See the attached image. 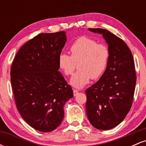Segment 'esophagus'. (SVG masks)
Segmentation results:
<instances>
[{
  "label": "esophagus",
  "instance_id": "esophagus-1",
  "mask_svg": "<svg viewBox=\"0 0 146 146\" xmlns=\"http://www.w3.org/2000/svg\"><path fill=\"white\" fill-rule=\"evenodd\" d=\"M78 93H79V92H78V90L73 89V95H74V96H76V95H78Z\"/></svg>",
  "mask_w": 146,
  "mask_h": 146
}]
</instances>
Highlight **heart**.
<instances>
[{
  "mask_svg": "<svg viewBox=\"0 0 146 146\" xmlns=\"http://www.w3.org/2000/svg\"><path fill=\"white\" fill-rule=\"evenodd\" d=\"M71 56L60 54L58 57L59 67L65 75H71L78 64V71L70 80V84L76 88H82L90 82V78H100L107 66L109 51L103 44L86 37H82L71 45Z\"/></svg>",
  "mask_w": 146,
  "mask_h": 146,
  "instance_id": "1",
  "label": "heart"
}]
</instances>
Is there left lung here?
Here are the masks:
<instances>
[{"mask_svg":"<svg viewBox=\"0 0 146 146\" xmlns=\"http://www.w3.org/2000/svg\"><path fill=\"white\" fill-rule=\"evenodd\" d=\"M88 30L102 35L109 58L100 80L86 90V115L95 128L110 130L124 119L131 108L136 85L133 56L124 42L108 30Z\"/></svg>","mask_w":146,"mask_h":146,"instance_id":"obj_1","label":"left lung"}]
</instances>
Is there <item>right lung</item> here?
Returning a JSON list of instances; mask_svg holds the SVG:
<instances>
[{
    "instance_id": "obj_1",
    "label": "right lung",
    "mask_w": 146,
    "mask_h": 146,
    "mask_svg": "<svg viewBox=\"0 0 146 146\" xmlns=\"http://www.w3.org/2000/svg\"><path fill=\"white\" fill-rule=\"evenodd\" d=\"M66 33H40L18 51L11 68V82L17 109L38 131L51 132L64 118L65 103L73 96L59 70L58 57Z\"/></svg>"
}]
</instances>
